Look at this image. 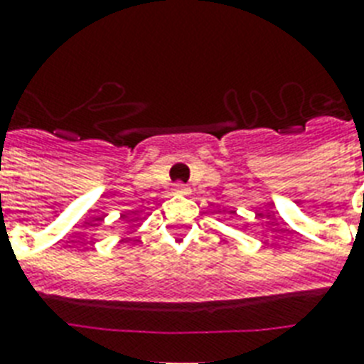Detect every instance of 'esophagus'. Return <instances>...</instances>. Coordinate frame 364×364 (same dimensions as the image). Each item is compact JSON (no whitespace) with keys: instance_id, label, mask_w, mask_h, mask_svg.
<instances>
[{"instance_id":"esophagus-1","label":"esophagus","mask_w":364,"mask_h":364,"mask_svg":"<svg viewBox=\"0 0 364 364\" xmlns=\"http://www.w3.org/2000/svg\"><path fill=\"white\" fill-rule=\"evenodd\" d=\"M173 193H176V194H188V193H191V188H188L185 183H176V185H173Z\"/></svg>"}]
</instances>
